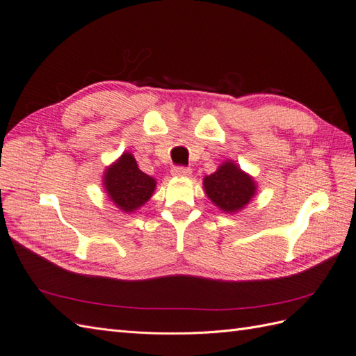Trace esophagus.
I'll return each mask as SVG.
<instances>
[{
    "instance_id": "esophagus-1",
    "label": "esophagus",
    "mask_w": 356,
    "mask_h": 356,
    "mask_svg": "<svg viewBox=\"0 0 356 356\" xmlns=\"http://www.w3.org/2000/svg\"><path fill=\"white\" fill-rule=\"evenodd\" d=\"M172 176H177V177H185V176H189L191 175V168L189 167H185V165H176L175 168L171 170Z\"/></svg>"
}]
</instances>
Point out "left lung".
<instances>
[{
	"mask_svg": "<svg viewBox=\"0 0 356 356\" xmlns=\"http://www.w3.org/2000/svg\"><path fill=\"white\" fill-rule=\"evenodd\" d=\"M204 189L207 197L228 213L241 210L257 191L252 177L232 162H223L218 171L206 176Z\"/></svg>",
	"mask_w": 356,
	"mask_h": 356,
	"instance_id": "left-lung-1",
	"label": "left lung"
}]
</instances>
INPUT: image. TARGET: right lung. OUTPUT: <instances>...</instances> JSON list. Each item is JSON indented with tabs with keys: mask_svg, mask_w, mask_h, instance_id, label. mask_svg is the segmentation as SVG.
I'll list each match as a JSON object with an SVG mask.
<instances>
[{
	"mask_svg": "<svg viewBox=\"0 0 356 356\" xmlns=\"http://www.w3.org/2000/svg\"><path fill=\"white\" fill-rule=\"evenodd\" d=\"M104 186L108 197L120 210L134 211L154 194L156 181L138 170L133 155L124 154L107 168Z\"/></svg>",
	"mask_w": 356,
	"mask_h": 356,
	"instance_id": "obj_1",
	"label": "right lung"
}]
</instances>
